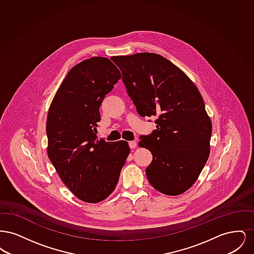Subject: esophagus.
<instances>
[{"mask_svg":"<svg viewBox=\"0 0 254 254\" xmlns=\"http://www.w3.org/2000/svg\"><path fill=\"white\" fill-rule=\"evenodd\" d=\"M128 145L130 148H135L137 146V143L135 141H130V142H128Z\"/></svg>","mask_w":254,"mask_h":254,"instance_id":"esophagus-1","label":"esophagus"}]
</instances>
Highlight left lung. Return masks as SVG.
Here are the masks:
<instances>
[{
	"mask_svg": "<svg viewBox=\"0 0 254 254\" xmlns=\"http://www.w3.org/2000/svg\"><path fill=\"white\" fill-rule=\"evenodd\" d=\"M115 60L137 112L157 118L156 129L139 142L152 154L145 169L147 180L162 193H184L209 155L212 126L203 98L179 67L159 54L143 52Z\"/></svg>",
	"mask_w": 254,
	"mask_h": 254,
	"instance_id": "left-lung-1",
	"label": "left lung"
}]
</instances>
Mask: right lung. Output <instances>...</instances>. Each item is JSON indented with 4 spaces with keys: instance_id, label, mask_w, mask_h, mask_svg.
Instances as JSON below:
<instances>
[{
    "instance_id": "1",
    "label": "right lung",
    "mask_w": 254,
    "mask_h": 254,
    "mask_svg": "<svg viewBox=\"0 0 254 254\" xmlns=\"http://www.w3.org/2000/svg\"><path fill=\"white\" fill-rule=\"evenodd\" d=\"M120 79L108 58L86 59L68 71L49 107V160L63 183L86 203L112 193L130 152L126 141L106 142L96 136L101 104Z\"/></svg>"
}]
</instances>
